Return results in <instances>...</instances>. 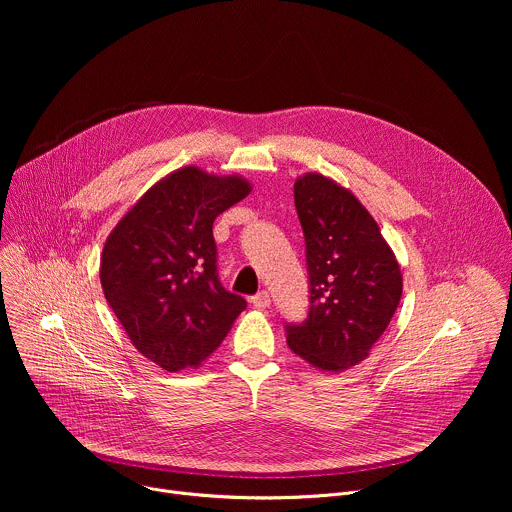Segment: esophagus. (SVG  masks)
Here are the masks:
<instances>
[{
  "mask_svg": "<svg viewBox=\"0 0 512 512\" xmlns=\"http://www.w3.org/2000/svg\"><path fill=\"white\" fill-rule=\"evenodd\" d=\"M251 304H253V308H257V310H265V308H269L271 298H269L267 291H259L257 296L251 298Z\"/></svg>",
  "mask_w": 512,
  "mask_h": 512,
  "instance_id": "1",
  "label": "esophagus"
}]
</instances>
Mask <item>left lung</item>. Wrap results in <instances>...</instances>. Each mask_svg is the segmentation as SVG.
Segmentation results:
<instances>
[{
    "instance_id": "8db88e82",
    "label": "left lung",
    "mask_w": 512,
    "mask_h": 512,
    "mask_svg": "<svg viewBox=\"0 0 512 512\" xmlns=\"http://www.w3.org/2000/svg\"><path fill=\"white\" fill-rule=\"evenodd\" d=\"M306 237L310 312L287 326V346L324 373L371 354L403 294L401 267L371 212L320 172L294 184Z\"/></svg>"
}]
</instances>
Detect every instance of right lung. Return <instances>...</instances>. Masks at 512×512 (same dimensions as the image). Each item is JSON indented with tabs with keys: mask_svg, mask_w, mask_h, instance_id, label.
Instances as JSON below:
<instances>
[{
	"mask_svg": "<svg viewBox=\"0 0 512 512\" xmlns=\"http://www.w3.org/2000/svg\"><path fill=\"white\" fill-rule=\"evenodd\" d=\"M251 188L239 174L184 166L145 192L105 241V300L137 352L168 373L198 369L247 308L218 281L212 223Z\"/></svg>",
	"mask_w": 512,
	"mask_h": 512,
	"instance_id": "1",
	"label": "right lung"
}]
</instances>
